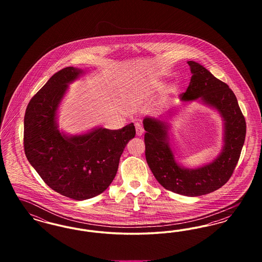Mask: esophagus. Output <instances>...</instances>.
Masks as SVG:
<instances>
[{
	"mask_svg": "<svg viewBox=\"0 0 262 262\" xmlns=\"http://www.w3.org/2000/svg\"><path fill=\"white\" fill-rule=\"evenodd\" d=\"M136 132H137V137H141V136L143 135L144 129H143L142 125H140L139 123H137V124H136Z\"/></svg>",
	"mask_w": 262,
	"mask_h": 262,
	"instance_id": "1",
	"label": "esophagus"
}]
</instances>
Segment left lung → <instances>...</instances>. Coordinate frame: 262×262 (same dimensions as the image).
I'll use <instances>...</instances> for the list:
<instances>
[{
	"label": "left lung",
	"mask_w": 262,
	"mask_h": 262,
	"mask_svg": "<svg viewBox=\"0 0 262 262\" xmlns=\"http://www.w3.org/2000/svg\"><path fill=\"white\" fill-rule=\"evenodd\" d=\"M187 63L192 75L181 100H200L220 114L224 123L222 150L212 162L199 168L180 166L168 140L170 125L146 117L143 120L145 157L151 172L163 187L179 194L200 196L220 188L231 178L245 143L247 125L232 89L199 62Z\"/></svg>",
	"instance_id": "left-lung-1"
}]
</instances>
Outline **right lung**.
<instances>
[{"label": "right lung", "mask_w": 262, "mask_h": 262, "mask_svg": "<svg viewBox=\"0 0 262 262\" xmlns=\"http://www.w3.org/2000/svg\"><path fill=\"white\" fill-rule=\"evenodd\" d=\"M83 74L74 67L56 73L29 101L25 116L27 160L47 186L75 200L94 198L111 185L125 145L136 136L133 123L114 130L98 126L76 136L59 130L60 103L69 84Z\"/></svg>", "instance_id": "obj_1"}]
</instances>
